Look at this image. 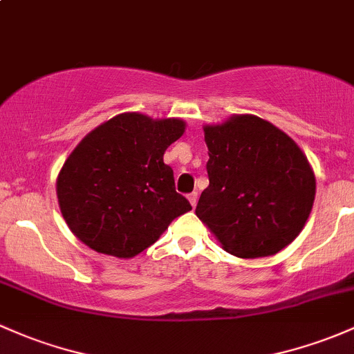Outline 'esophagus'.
<instances>
[{
	"label": "esophagus",
	"instance_id": "obj_1",
	"mask_svg": "<svg viewBox=\"0 0 354 354\" xmlns=\"http://www.w3.org/2000/svg\"><path fill=\"white\" fill-rule=\"evenodd\" d=\"M189 203H191L192 207H196V204H197V192L189 194Z\"/></svg>",
	"mask_w": 354,
	"mask_h": 354
}]
</instances>
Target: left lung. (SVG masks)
I'll return each mask as SVG.
<instances>
[{
    "mask_svg": "<svg viewBox=\"0 0 354 354\" xmlns=\"http://www.w3.org/2000/svg\"><path fill=\"white\" fill-rule=\"evenodd\" d=\"M209 185L196 214L227 253L261 258L290 245L313 211L315 176L287 133L254 115L206 124Z\"/></svg>",
    "mask_w": 354,
    "mask_h": 354,
    "instance_id": "obj_1",
    "label": "left lung"
}]
</instances>
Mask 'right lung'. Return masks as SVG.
I'll return each instance as SVG.
<instances>
[{
    "label": "right lung",
    "mask_w": 354,
    "mask_h": 354,
    "mask_svg": "<svg viewBox=\"0 0 354 354\" xmlns=\"http://www.w3.org/2000/svg\"><path fill=\"white\" fill-rule=\"evenodd\" d=\"M184 131L178 118L131 111L87 133L57 177L59 207L72 233L94 252L133 258L191 211L163 163Z\"/></svg>",
    "instance_id": "add662e5"
}]
</instances>
